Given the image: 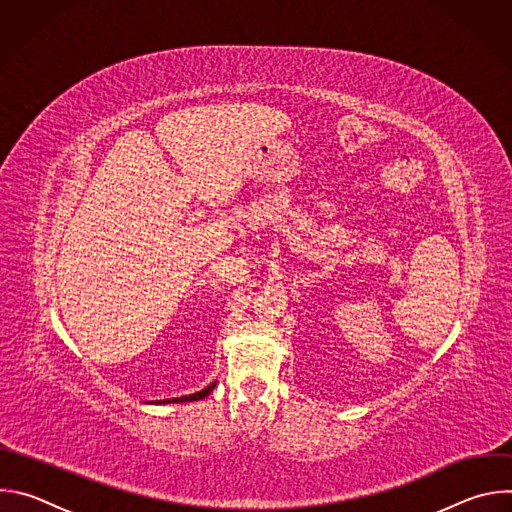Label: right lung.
<instances>
[{
	"instance_id": "1",
	"label": "right lung",
	"mask_w": 512,
	"mask_h": 512,
	"mask_svg": "<svg viewBox=\"0 0 512 512\" xmlns=\"http://www.w3.org/2000/svg\"><path fill=\"white\" fill-rule=\"evenodd\" d=\"M214 387H216V383L208 385L206 389H202V391H198V393H194V395H186V397H178V399H164V401H156V403H184V401H198V399L208 397V395L212 393V389H214Z\"/></svg>"
}]
</instances>
